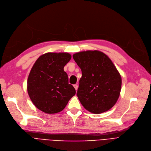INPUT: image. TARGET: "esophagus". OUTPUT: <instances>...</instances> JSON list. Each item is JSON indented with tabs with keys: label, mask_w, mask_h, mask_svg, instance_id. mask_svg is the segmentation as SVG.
Returning <instances> with one entry per match:
<instances>
[{
	"label": "esophagus",
	"mask_w": 151,
	"mask_h": 151,
	"mask_svg": "<svg viewBox=\"0 0 151 151\" xmlns=\"http://www.w3.org/2000/svg\"><path fill=\"white\" fill-rule=\"evenodd\" d=\"M74 88H75L76 90H77V88H78V86L77 85V84H74Z\"/></svg>",
	"instance_id": "esophagus-1"
}]
</instances>
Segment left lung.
I'll list each match as a JSON object with an SVG mask.
<instances>
[{"label": "left lung", "mask_w": 151, "mask_h": 151, "mask_svg": "<svg viewBox=\"0 0 151 151\" xmlns=\"http://www.w3.org/2000/svg\"><path fill=\"white\" fill-rule=\"evenodd\" d=\"M73 58L82 70L77 96L82 106L95 114L111 109L122 88L121 76L111 60L97 50L77 52Z\"/></svg>", "instance_id": "obj_1"}]
</instances>
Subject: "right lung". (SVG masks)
Here are the masks:
<instances>
[{
    "label": "right lung",
    "instance_id": "1",
    "mask_svg": "<svg viewBox=\"0 0 151 151\" xmlns=\"http://www.w3.org/2000/svg\"><path fill=\"white\" fill-rule=\"evenodd\" d=\"M70 59L68 52H47L35 63L27 80V91L40 110L47 114L61 111L75 95L76 90L64 70Z\"/></svg>",
    "mask_w": 151,
    "mask_h": 151
}]
</instances>
